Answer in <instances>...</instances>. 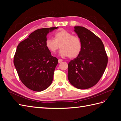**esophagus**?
I'll list each match as a JSON object with an SVG mask.
<instances>
[{"mask_svg": "<svg viewBox=\"0 0 121 121\" xmlns=\"http://www.w3.org/2000/svg\"><path fill=\"white\" fill-rule=\"evenodd\" d=\"M58 63H61L62 61H63V60H61V59H58Z\"/></svg>", "mask_w": 121, "mask_h": 121, "instance_id": "1", "label": "esophagus"}]
</instances>
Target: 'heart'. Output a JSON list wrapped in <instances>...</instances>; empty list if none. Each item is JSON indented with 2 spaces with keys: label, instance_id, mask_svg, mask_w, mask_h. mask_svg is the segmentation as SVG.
Wrapping results in <instances>:
<instances>
[{
  "label": "heart",
  "instance_id": "heart-1",
  "mask_svg": "<svg viewBox=\"0 0 121 121\" xmlns=\"http://www.w3.org/2000/svg\"><path fill=\"white\" fill-rule=\"evenodd\" d=\"M54 39L46 40L45 45L51 52L55 53L60 48H61L60 54L62 56L75 58L81 52L82 42L77 36L66 30H62L56 32L54 35Z\"/></svg>",
  "mask_w": 121,
  "mask_h": 121
}]
</instances>
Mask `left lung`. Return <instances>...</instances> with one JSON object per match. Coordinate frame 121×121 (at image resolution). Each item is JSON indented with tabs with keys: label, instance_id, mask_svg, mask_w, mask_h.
<instances>
[{
	"label": "left lung",
	"instance_id": "obj_1",
	"mask_svg": "<svg viewBox=\"0 0 121 121\" xmlns=\"http://www.w3.org/2000/svg\"><path fill=\"white\" fill-rule=\"evenodd\" d=\"M81 39V52L68 64V78L73 86L80 89L89 88L97 83L108 64V56L101 39L83 27H74Z\"/></svg>",
	"mask_w": 121,
	"mask_h": 121
}]
</instances>
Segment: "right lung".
I'll return each instance as SVG.
<instances>
[{
	"label": "right lung",
	"instance_id": "add662e5",
	"mask_svg": "<svg viewBox=\"0 0 121 121\" xmlns=\"http://www.w3.org/2000/svg\"><path fill=\"white\" fill-rule=\"evenodd\" d=\"M58 27L37 29L17 45L13 64L19 78L29 89L42 91L52 84L58 60L46 48V36Z\"/></svg>",
	"mask_w": 121,
	"mask_h": 121
}]
</instances>
